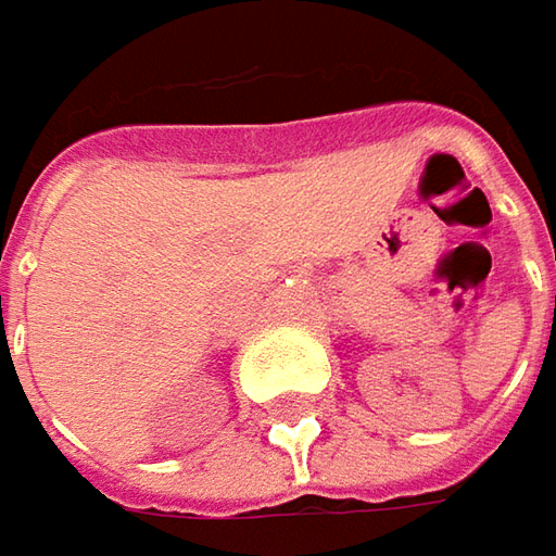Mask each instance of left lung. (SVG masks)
<instances>
[{
	"label": "left lung",
	"mask_w": 556,
	"mask_h": 556,
	"mask_svg": "<svg viewBox=\"0 0 556 556\" xmlns=\"http://www.w3.org/2000/svg\"><path fill=\"white\" fill-rule=\"evenodd\" d=\"M554 306H556V300H554Z\"/></svg>",
	"instance_id": "8db88e82"
}]
</instances>
